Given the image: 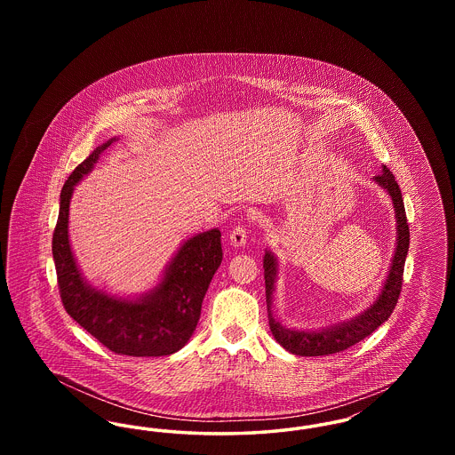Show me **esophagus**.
I'll list each match as a JSON object with an SVG mask.
<instances>
[{"label":"esophagus","instance_id":"1","mask_svg":"<svg viewBox=\"0 0 455 455\" xmlns=\"http://www.w3.org/2000/svg\"><path fill=\"white\" fill-rule=\"evenodd\" d=\"M245 242H247V230H245V227L238 225L230 232V245L242 247V245H245Z\"/></svg>","mask_w":455,"mask_h":455}]
</instances>
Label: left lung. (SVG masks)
<instances>
[{
	"instance_id": "1",
	"label": "left lung",
	"mask_w": 455,
	"mask_h": 455,
	"mask_svg": "<svg viewBox=\"0 0 455 455\" xmlns=\"http://www.w3.org/2000/svg\"><path fill=\"white\" fill-rule=\"evenodd\" d=\"M373 180L386 189V193L392 199L394 213H395V251L390 260L389 273L386 283L382 284V290L377 297V300L365 308L356 317L339 323V324L329 325L319 331H297L288 329L286 325L278 323L273 315L271 305H273V291L275 283L278 278V260L271 251H266L264 254V283H266V302H267V317H269V329L275 336V339L282 345L286 351L299 355V356H324L345 351L349 347L360 343L370 336L377 327L384 324L392 314L399 293L403 286V273H404V262L410 249V227L408 218L404 212V203L401 189L394 179L389 169L384 165L382 172L373 175Z\"/></svg>"
}]
</instances>
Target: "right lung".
<instances>
[{
	"mask_svg": "<svg viewBox=\"0 0 455 455\" xmlns=\"http://www.w3.org/2000/svg\"><path fill=\"white\" fill-rule=\"evenodd\" d=\"M117 138L90 153L63 186L52 235L58 286L69 317L110 351L126 356H167L186 347L195 332L203 299L223 259L221 234L212 228L186 240L160 283L140 297L123 299L92 286L69 245V201L75 186L92 172L99 156Z\"/></svg>",
	"mask_w": 455,
	"mask_h": 455,
	"instance_id": "right-lung-1",
	"label": "right lung"
}]
</instances>
